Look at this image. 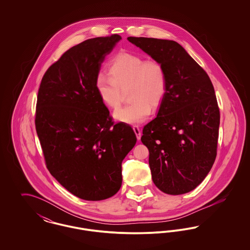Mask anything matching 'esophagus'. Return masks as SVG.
<instances>
[{
    "label": "esophagus",
    "instance_id": "1",
    "mask_svg": "<svg viewBox=\"0 0 250 250\" xmlns=\"http://www.w3.org/2000/svg\"><path fill=\"white\" fill-rule=\"evenodd\" d=\"M133 130H134L135 134H136V136H137V139H138V140H141V137H142V132H141L140 127H139L138 125H133Z\"/></svg>",
    "mask_w": 250,
    "mask_h": 250
}]
</instances>
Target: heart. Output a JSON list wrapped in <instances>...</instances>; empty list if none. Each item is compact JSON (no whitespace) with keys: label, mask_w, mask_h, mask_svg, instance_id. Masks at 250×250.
Here are the masks:
<instances>
[{"label":"heart","mask_w":250,"mask_h":250,"mask_svg":"<svg viewBox=\"0 0 250 250\" xmlns=\"http://www.w3.org/2000/svg\"><path fill=\"white\" fill-rule=\"evenodd\" d=\"M107 73L108 78L99 75L95 79V90L105 106L117 109L128 89L132 102L114 113L122 123H143L151 114V106L157 107L166 94V69L158 60L120 51L107 64Z\"/></svg>","instance_id":"1"}]
</instances>
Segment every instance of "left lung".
<instances>
[{"mask_svg":"<svg viewBox=\"0 0 250 250\" xmlns=\"http://www.w3.org/2000/svg\"><path fill=\"white\" fill-rule=\"evenodd\" d=\"M167 72V91L155 119L143 130L152 179L169 195L195 189L216 157L219 107L212 82L202 66L172 40L127 37Z\"/></svg>","mask_w":250,"mask_h":250,"instance_id":"8db88e82","label":"left lung"}]
</instances>
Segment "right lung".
I'll return each instance as SVG.
<instances>
[{
    "instance_id": "right-lung-1",
    "label": "right lung",
    "mask_w": 250,
    "mask_h": 250,
    "mask_svg": "<svg viewBox=\"0 0 250 250\" xmlns=\"http://www.w3.org/2000/svg\"><path fill=\"white\" fill-rule=\"evenodd\" d=\"M122 37H95L66 50L42 78L36 129L50 174L85 201H102L122 186V162L137 138L114 124L95 90L101 63Z\"/></svg>"
}]
</instances>
